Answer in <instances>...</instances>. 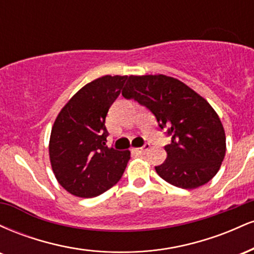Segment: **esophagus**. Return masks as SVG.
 <instances>
[{
  "mask_svg": "<svg viewBox=\"0 0 254 254\" xmlns=\"http://www.w3.org/2000/svg\"><path fill=\"white\" fill-rule=\"evenodd\" d=\"M149 148H150V144L149 143H145L143 147H141V148H132V151H135V153L142 154V153H145V151L149 149Z\"/></svg>",
  "mask_w": 254,
  "mask_h": 254,
  "instance_id": "esophagus-1",
  "label": "esophagus"
}]
</instances>
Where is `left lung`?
<instances>
[{
    "label": "left lung",
    "mask_w": 254,
    "mask_h": 254,
    "mask_svg": "<svg viewBox=\"0 0 254 254\" xmlns=\"http://www.w3.org/2000/svg\"><path fill=\"white\" fill-rule=\"evenodd\" d=\"M122 94L147 107L171 137L165 162L155 167L162 179L180 189H196L216 176L226 154V135L205 99L161 74L131 75Z\"/></svg>",
    "instance_id": "obj_1"
}]
</instances>
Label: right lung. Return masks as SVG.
Listing matches in <instances>:
<instances>
[{
	"label": "right lung",
	"instance_id": "obj_1",
	"mask_svg": "<svg viewBox=\"0 0 254 254\" xmlns=\"http://www.w3.org/2000/svg\"><path fill=\"white\" fill-rule=\"evenodd\" d=\"M127 80L106 75L87 83L55 121L49 144L51 167L57 182L74 196L97 197L123 176L130 151L107 147L105 119Z\"/></svg>",
	"mask_w": 254,
	"mask_h": 254
}]
</instances>
